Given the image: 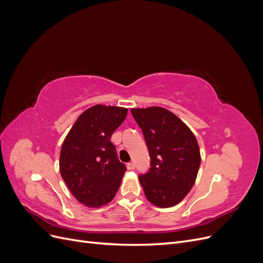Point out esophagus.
<instances>
[{
  "instance_id": "esophagus-1",
  "label": "esophagus",
  "mask_w": 263,
  "mask_h": 263,
  "mask_svg": "<svg viewBox=\"0 0 263 263\" xmlns=\"http://www.w3.org/2000/svg\"><path fill=\"white\" fill-rule=\"evenodd\" d=\"M127 169H128V170H134L135 169V163L134 162L127 163Z\"/></svg>"
}]
</instances>
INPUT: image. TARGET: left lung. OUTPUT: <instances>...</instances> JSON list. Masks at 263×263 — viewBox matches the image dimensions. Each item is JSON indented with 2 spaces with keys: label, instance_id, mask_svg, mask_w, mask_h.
<instances>
[{
  "label": "left lung",
  "instance_id": "left-lung-1",
  "mask_svg": "<svg viewBox=\"0 0 263 263\" xmlns=\"http://www.w3.org/2000/svg\"><path fill=\"white\" fill-rule=\"evenodd\" d=\"M150 155L149 171L139 176L147 200L158 208L179 204L194 185L201 164L197 140L170 110L153 106L132 108Z\"/></svg>",
  "mask_w": 263,
  "mask_h": 263
}]
</instances>
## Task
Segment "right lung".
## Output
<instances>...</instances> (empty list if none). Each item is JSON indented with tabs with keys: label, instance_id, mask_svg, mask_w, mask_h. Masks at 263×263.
I'll use <instances>...</instances> for the list:
<instances>
[{
	"label": "right lung",
	"instance_id": "right-lung-1",
	"mask_svg": "<svg viewBox=\"0 0 263 263\" xmlns=\"http://www.w3.org/2000/svg\"><path fill=\"white\" fill-rule=\"evenodd\" d=\"M127 108L94 105L78 117L60 151V173L70 192L87 208L113 200L126 171L110 141Z\"/></svg>",
	"mask_w": 263,
	"mask_h": 263
}]
</instances>
